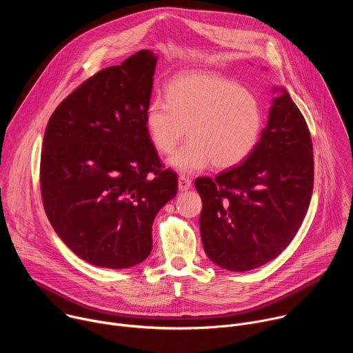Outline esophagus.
<instances>
[{"mask_svg":"<svg viewBox=\"0 0 353 353\" xmlns=\"http://www.w3.org/2000/svg\"><path fill=\"white\" fill-rule=\"evenodd\" d=\"M191 187V180L187 177V176H179V190L181 191H185Z\"/></svg>","mask_w":353,"mask_h":353,"instance_id":"1","label":"esophagus"}]
</instances>
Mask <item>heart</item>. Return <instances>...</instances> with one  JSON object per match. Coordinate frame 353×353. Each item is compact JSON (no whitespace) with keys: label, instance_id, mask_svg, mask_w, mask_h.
I'll use <instances>...</instances> for the list:
<instances>
[{"label":"heart","instance_id":"obj_1","mask_svg":"<svg viewBox=\"0 0 353 353\" xmlns=\"http://www.w3.org/2000/svg\"><path fill=\"white\" fill-rule=\"evenodd\" d=\"M259 99L239 83L211 72H185L168 86L166 100L154 97L145 112V128L158 152L170 155L185 135L170 165L184 173L211 163L232 169L253 152L261 131Z\"/></svg>","mask_w":353,"mask_h":353}]
</instances>
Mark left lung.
I'll use <instances>...</instances> for the list:
<instances>
[{
  "label": "left lung",
  "instance_id": "left-lung-1",
  "mask_svg": "<svg viewBox=\"0 0 353 353\" xmlns=\"http://www.w3.org/2000/svg\"><path fill=\"white\" fill-rule=\"evenodd\" d=\"M279 90L250 157L215 179L198 177L194 183L203 199L199 230L204 250L211 261L229 271L254 270L278 257L310 205V131L289 93Z\"/></svg>",
  "mask_w": 353,
  "mask_h": 353
}]
</instances>
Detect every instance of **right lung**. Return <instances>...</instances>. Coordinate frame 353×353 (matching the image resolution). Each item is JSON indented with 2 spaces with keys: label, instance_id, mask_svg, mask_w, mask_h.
Returning a JSON list of instances; mask_svg holds the SVG:
<instances>
[{
  "label": "right lung",
  "instance_id": "1",
  "mask_svg": "<svg viewBox=\"0 0 353 353\" xmlns=\"http://www.w3.org/2000/svg\"><path fill=\"white\" fill-rule=\"evenodd\" d=\"M157 56L141 50L99 71L57 106L40 159L46 215L86 263L121 270L152 250V223L177 194L145 128Z\"/></svg>",
  "mask_w": 353,
  "mask_h": 353
}]
</instances>
